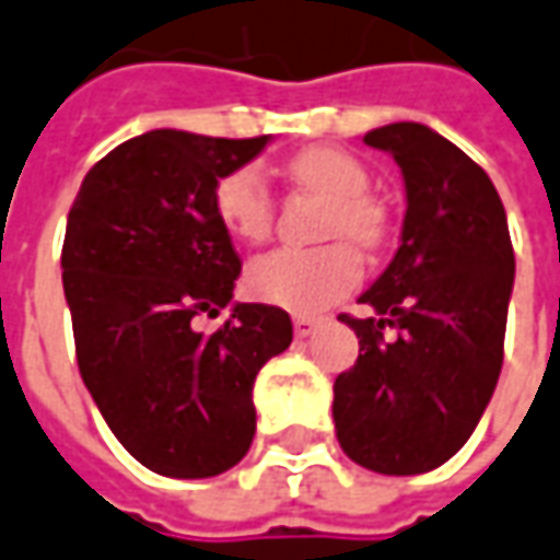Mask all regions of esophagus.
Returning <instances> with one entry per match:
<instances>
[{"label": "esophagus", "instance_id": "esophagus-1", "mask_svg": "<svg viewBox=\"0 0 560 560\" xmlns=\"http://www.w3.org/2000/svg\"><path fill=\"white\" fill-rule=\"evenodd\" d=\"M292 326H295V336H299V339H307V336L320 326V320H317V317H295Z\"/></svg>", "mask_w": 560, "mask_h": 560}]
</instances>
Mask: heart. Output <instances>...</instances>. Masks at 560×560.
Instances as JSON below:
<instances>
[{
	"mask_svg": "<svg viewBox=\"0 0 560 560\" xmlns=\"http://www.w3.org/2000/svg\"><path fill=\"white\" fill-rule=\"evenodd\" d=\"M289 178L329 202L324 236H348L363 249L385 240V209L370 194V172L358 156L336 148H307L289 160ZM215 215L240 243H261L273 228V197L258 166L231 168L215 184ZM363 277L354 246L277 249L246 268V292L265 305L317 314L345 299Z\"/></svg>",
	"mask_w": 560,
	"mask_h": 560,
	"instance_id": "b5f03b06",
	"label": "heart"
}]
</instances>
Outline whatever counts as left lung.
<instances>
[{"mask_svg": "<svg viewBox=\"0 0 560 560\" xmlns=\"http://www.w3.org/2000/svg\"><path fill=\"white\" fill-rule=\"evenodd\" d=\"M363 141L400 166L407 215L392 265L360 295L376 317H339L363 354L332 385L336 438L370 471L422 475L463 450L493 397L515 253L493 182L444 135L392 122Z\"/></svg>", "mask_w": 560, "mask_h": 560, "instance_id": "1", "label": "left lung"}]
</instances>
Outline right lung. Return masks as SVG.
<instances>
[{
	"label": "right lung",
	"instance_id": "1",
	"mask_svg": "<svg viewBox=\"0 0 560 560\" xmlns=\"http://www.w3.org/2000/svg\"><path fill=\"white\" fill-rule=\"evenodd\" d=\"M261 138L153 129L82 178L63 234V295L79 376L116 441L166 478H215L255 434L258 370L287 351L283 307L231 305L240 255L215 215V184ZM232 317L206 337L197 316Z\"/></svg>",
	"mask_w": 560,
	"mask_h": 560
}]
</instances>
